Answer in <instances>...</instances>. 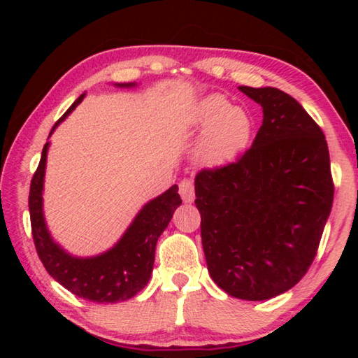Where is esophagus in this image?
<instances>
[{
  "mask_svg": "<svg viewBox=\"0 0 358 358\" xmlns=\"http://www.w3.org/2000/svg\"><path fill=\"white\" fill-rule=\"evenodd\" d=\"M180 196L183 199V202L189 203L194 201V197H196V192H194V183L189 178H185L180 181Z\"/></svg>",
  "mask_w": 358,
  "mask_h": 358,
  "instance_id": "34e87169",
  "label": "esophagus"
}]
</instances>
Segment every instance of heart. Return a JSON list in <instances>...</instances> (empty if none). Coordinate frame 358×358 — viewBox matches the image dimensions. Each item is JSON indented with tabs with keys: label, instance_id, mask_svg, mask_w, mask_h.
Segmentation results:
<instances>
[{
	"label": "heart",
	"instance_id": "1",
	"mask_svg": "<svg viewBox=\"0 0 358 358\" xmlns=\"http://www.w3.org/2000/svg\"><path fill=\"white\" fill-rule=\"evenodd\" d=\"M194 128L205 129L197 145V159L208 167L234 162L250 147L254 121L245 108L232 107L222 96H208L194 107Z\"/></svg>",
	"mask_w": 358,
	"mask_h": 358
}]
</instances>
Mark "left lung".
<instances>
[{"mask_svg": "<svg viewBox=\"0 0 358 358\" xmlns=\"http://www.w3.org/2000/svg\"><path fill=\"white\" fill-rule=\"evenodd\" d=\"M238 90L262 107V126L237 162L197 173L196 207L211 280L260 301L306 275L335 187L325 136L305 108L273 87Z\"/></svg>", "mask_w": 358, "mask_h": 358, "instance_id": "left-lung-1", "label": "left lung"}]
</instances>
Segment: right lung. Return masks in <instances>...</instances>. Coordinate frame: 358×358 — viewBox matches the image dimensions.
Instances as JSON below:
<instances>
[{
  "label": "right lung",
  "instance_id": "obj_1",
  "mask_svg": "<svg viewBox=\"0 0 358 358\" xmlns=\"http://www.w3.org/2000/svg\"><path fill=\"white\" fill-rule=\"evenodd\" d=\"M136 83H121L118 87H134ZM82 94L50 131L80 104ZM48 136V137H50ZM42 156L29 186V217L36 251L53 280L80 299L96 303H117L129 300L147 286L153 271L155 250L159 235L171 222L173 211L181 205L178 186L173 185L153 201L145 203L131 226L126 229L117 245L93 257H77L66 252L48 232L42 210V191L47 162V150Z\"/></svg>",
  "mask_w": 358,
  "mask_h": 358
}]
</instances>
